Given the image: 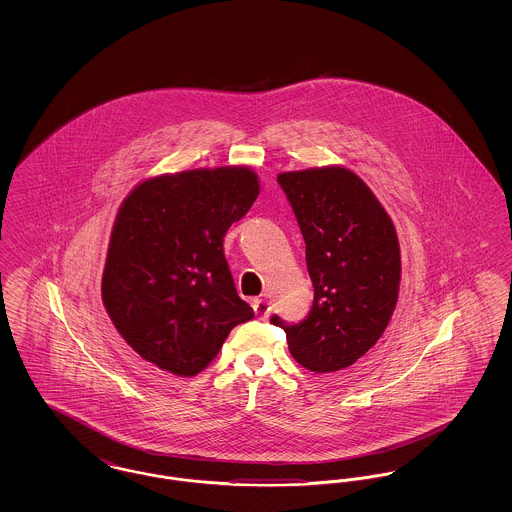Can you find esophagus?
Instances as JSON below:
<instances>
[{
  "label": "esophagus",
  "mask_w": 512,
  "mask_h": 512,
  "mask_svg": "<svg viewBox=\"0 0 512 512\" xmlns=\"http://www.w3.org/2000/svg\"><path fill=\"white\" fill-rule=\"evenodd\" d=\"M253 311H255V317L265 320V318L270 315L272 307H270V303H268L267 299H255V301H253Z\"/></svg>",
  "instance_id": "esophagus-1"
}]
</instances>
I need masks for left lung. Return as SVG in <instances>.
<instances>
[{
	"instance_id": "8db88e82",
	"label": "left lung",
	"mask_w": 512,
	"mask_h": 512,
	"mask_svg": "<svg viewBox=\"0 0 512 512\" xmlns=\"http://www.w3.org/2000/svg\"><path fill=\"white\" fill-rule=\"evenodd\" d=\"M278 184L305 240L315 288L305 320L270 322L286 332L293 359L311 372L351 366L380 340L401 280L390 215L365 182L343 167L282 172Z\"/></svg>"
}]
</instances>
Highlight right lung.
<instances>
[{"label":"right lung","mask_w":512,"mask_h":512,"mask_svg":"<svg viewBox=\"0 0 512 512\" xmlns=\"http://www.w3.org/2000/svg\"><path fill=\"white\" fill-rule=\"evenodd\" d=\"M257 195L251 169L219 167L149 178L122 201L101 299L147 363L195 376L217 357L230 330L253 318L222 242Z\"/></svg>","instance_id":"right-lung-1"}]
</instances>
